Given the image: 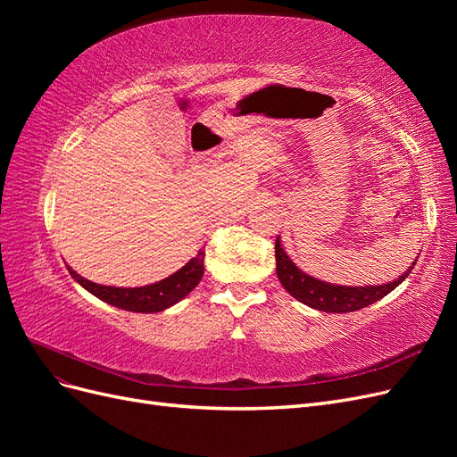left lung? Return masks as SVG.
<instances>
[{
	"label": "left lung",
	"mask_w": 457,
	"mask_h": 457,
	"mask_svg": "<svg viewBox=\"0 0 457 457\" xmlns=\"http://www.w3.org/2000/svg\"><path fill=\"white\" fill-rule=\"evenodd\" d=\"M274 250H276L274 252L276 274H278V280L286 287V292L292 297H295L297 301H301L303 305H309L311 309L322 311V312H353L371 305V303H376L386 294H391L398 284H403L418 261L413 259L411 267H408V270L403 276H398L396 280L389 284L336 286V284L312 278V276L305 274L299 267H295V262L284 252L280 238H276Z\"/></svg>",
	"instance_id": "left-lung-1"
}]
</instances>
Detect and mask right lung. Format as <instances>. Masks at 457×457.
<instances>
[{
  "label": "right lung",
  "mask_w": 457,
  "mask_h": 457,
  "mask_svg": "<svg viewBox=\"0 0 457 457\" xmlns=\"http://www.w3.org/2000/svg\"><path fill=\"white\" fill-rule=\"evenodd\" d=\"M204 255L205 252L200 250L196 257H192L183 269H179L168 278L141 287L101 286L86 280L84 276H79L71 267H68V272L72 274V278L81 287H86L89 294L108 303V305L131 312H160L187 297L200 284L204 276Z\"/></svg>",
  "instance_id": "add662e5"
}]
</instances>
